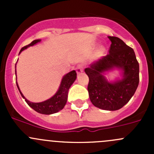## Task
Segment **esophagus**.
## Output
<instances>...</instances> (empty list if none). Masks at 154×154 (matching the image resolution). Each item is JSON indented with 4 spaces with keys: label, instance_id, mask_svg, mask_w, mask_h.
Instances as JSON below:
<instances>
[{
    "label": "esophagus",
    "instance_id": "obj_1",
    "mask_svg": "<svg viewBox=\"0 0 154 154\" xmlns=\"http://www.w3.org/2000/svg\"><path fill=\"white\" fill-rule=\"evenodd\" d=\"M83 65H81V64L77 65V68H76V71H77V74H80V73L83 72Z\"/></svg>",
    "mask_w": 154,
    "mask_h": 154
}]
</instances>
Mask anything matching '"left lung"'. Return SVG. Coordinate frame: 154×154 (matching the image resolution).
<instances>
[{
	"label": "left lung",
	"mask_w": 154,
	"mask_h": 154,
	"mask_svg": "<svg viewBox=\"0 0 154 154\" xmlns=\"http://www.w3.org/2000/svg\"><path fill=\"white\" fill-rule=\"evenodd\" d=\"M112 44L109 54L85 69L89 82L88 91L92 104L104 110L115 111L129 102L139 83V65L135 52L116 36H108ZM115 68L122 71V79L109 82L103 74Z\"/></svg>",
	"instance_id": "obj_1"
}]
</instances>
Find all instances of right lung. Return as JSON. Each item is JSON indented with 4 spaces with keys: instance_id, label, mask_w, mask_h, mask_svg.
<instances>
[{
    "instance_id": "add662e5",
    "label": "right lung",
    "mask_w": 154,
    "mask_h": 154,
    "mask_svg": "<svg viewBox=\"0 0 154 154\" xmlns=\"http://www.w3.org/2000/svg\"><path fill=\"white\" fill-rule=\"evenodd\" d=\"M40 41H41V39H36L32 41L28 45H26L21 48L19 54L22 51L27 49L29 46L34 45L36 43L39 42ZM15 72H16V71H15ZM76 78H77V73H76V71L74 70V71H70L69 73H68L67 74H66L63 77L61 84H60V86L57 92L50 99L45 100L43 102H40V103H32V102H30L28 100H27L25 98V97L23 95L21 91H20L19 86H18L17 82L16 84L17 87H18V90L20 91V94H21L23 98L25 99V101L27 102V104L31 108L33 109L37 112L41 113V114L51 115L57 112L60 111V110H62L64 108L65 105L66 104V102H67L68 90H69V88L71 87V85L73 84V83L75 81Z\"/></svg>"
}]
</instances>
